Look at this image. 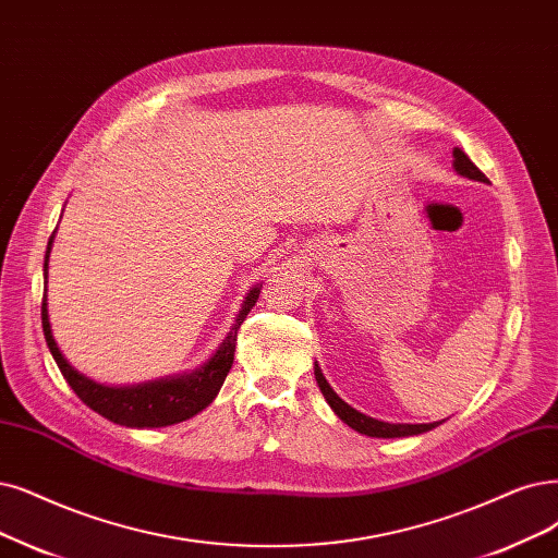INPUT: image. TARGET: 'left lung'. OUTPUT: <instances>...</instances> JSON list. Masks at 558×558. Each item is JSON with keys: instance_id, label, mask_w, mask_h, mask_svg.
Segmentation results:
<instances>
[{"instance_id": "8db88e82", "label": "left lung", "mask_w": 558, "mask_h": 558, "mask_svg": "<svg viewBox=\"0 0 558 558\" xmlns=\"http://www.w3.org/2000/svg\"><path fill=\"white\" fill-rule=\"evenodd\" d=\"M452 156H456V170L458 174L466 177V179H473V181H483V183H489V179L476 168V165L471 162V158L462 151V149H456L452 151ZM315 379L322 388V393L326 398V402L331 404V409L336 411V414L340 416V421H344L349 427L361 432V435H367V437H381V439H393V437H411V435H423V432L437 427L439 423H423V425H407V423H384V421H377V418H369L365 414H361V411H356L354 407H349L344 400L338 398L336 390L328 386V381L324 379L319 365H315Z\"/></svg>"}]
</instances>
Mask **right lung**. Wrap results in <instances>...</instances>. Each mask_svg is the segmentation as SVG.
Returning <instances> with one entry per match:
<instances>
[{
	"label": "right lung",
	"mask_w": 558,
	"mask_h": 558,
	"mask_svg": "<svg viewBox=\"0 0 558 558\" xmlns=\"http://www.w3.org/2000/svg\"><path fill=\"white\" fill-rule=\"evenodd\" d=\"M54 234V232H52ZM52 236L48 241V253L44 264V276L48 280V255H50ZM259 287H253L251 294L245 296L241 313L236 317V324L232 326L230 336L218 347L214 359L206 363L202 369L193 375L177 377V379H160L142 386L131 388H110L100 386L87 377H82L77 369L69 365V361L61 356L59 347L52 338L50 322H48V303L44 294V303H40V322H44V336L50 347V354L57 361L61 375L69 381V386L75 390V396L85 402L96 414L106 416L108 421L126 427H162L174 425L185 418H193L197 411L209 407L216 393L220 390L227 373L234 363V349H236V331L243 324L245 315L251 313V307L257 303Z\"/></svg>",
	"instance_id": "obj_1"
}]
</instances>
